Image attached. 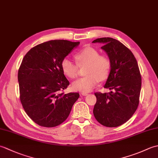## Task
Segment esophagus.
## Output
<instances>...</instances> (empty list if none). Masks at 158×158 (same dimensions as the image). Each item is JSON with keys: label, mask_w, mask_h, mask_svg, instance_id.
<instances>
[{"label": "esophagus", "mask_w": 158, "mask_h": 158, "mask_svg": "<svg viewBox=\"0 0 158 158\" xmlns=\"http://www.w3.org/2000/svg\"><path fill=\"white\" fill-rule=\"evenodd\" d=\"M81 95H82V96H85L88 95V93H84V92H82V93H81Z\"/></svg>", "instance_id": "34e87169"}]
</instances>
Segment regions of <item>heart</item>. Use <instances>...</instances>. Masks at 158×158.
Masks as SVG:
<instances>
[{
  "label": "heart",
  "mask_w": 158,
  "mask_h": 158,
  "mask_svg": "<svg viewBox=\"0 0 158 158\" xmlns=\"http://www.w3.org/2000/svg\"><path fill=\"white\" fill-rule=\"evenodd\" d=\"M75 58L77 65L68 58H64L61 62L62 73L71 79L77 76L78 66L86 64V76L73 83L72 89L74 91L89 92L95 88L99 81H104L109 77L111 70V61L106 56L100 55L96 49L92 47H85L76 53Z\"/></svg>",
  "instance_id": "obj_1"
}]
</instances>
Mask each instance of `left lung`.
<instances>
[{
	"mask_svg": "<svg viewBox=\"0 0 158 158\" xmlns=\"http://www.w3.org/2000/svg\"><path fill=\"white\" fill-rule=\"evenodd\" d=\"M92 43L103 44L101 48L111 61V70L104 88L112 90L94 93V115L104 126H119L128 121L138 108L141 89L138 63L132 52L116 39L104 37Z\"/></svg>",
	"mask_w": 158,
	"mask_h": 158,
	"instance_id": "left-lung-1",
	"label": "left lung"
}]
</instances>
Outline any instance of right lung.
<instances>
[{"label":"right lung","instance_id":"add662e5","mask_svg":"<svg viewBox=\"0 0 158 158\" xmlns=\"http://www.w3.org/2000/svg\"><path fill=\"white\" fill-rule=\"evenodd\" d=\"M79 44L52 40L36 45L23 57L18 74L19 99L26 114L39 126H59L79 98L77 92H62L70 83L61 69L62 60Z\"/></svg>","mask_w":158,"mask_h":158}]
</instances>
